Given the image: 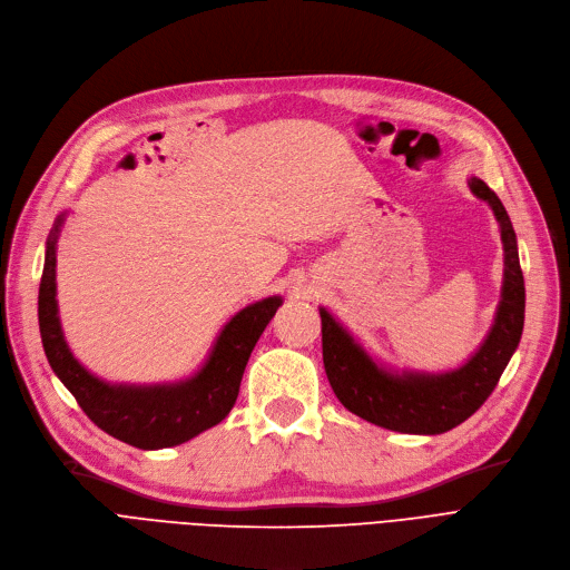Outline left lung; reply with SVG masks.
Masks as SVG:
<instances>
[{
	"instance_id": "8db88e82",
	"label": "left lung",
	"mask_w": 570,
	"mask_h": 570,
	"mask_svg": "<svg viewBox=\"0 0 570 570\" xmlns=\"http://www.w3.org/2000/svg\"><path fill=\"white\" fill-rule=\"evenodd\" d=\"M468 185L476 198L489 203L500 224L505 278L493 327L482 348L463 367L444 374H393L379 367L357 341L321 308L323 362L332 391L348 412L374 425L409 432V435H440L461 425L493 393L500 374L505 372L519 346L527 289H523L512 222L484 179L470 177Z\"/></svg>"
}]
</instances>
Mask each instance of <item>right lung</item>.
Listing matches in <instances>:
<instances>
[{
	"instance_id": "obj_1",
	"label": "right lung",
	"mask_w": 570,
	"mask_h": 570,
	"mask_svg": "<svg viewBox=\"0 0 570 570\" xmlns=\"http://www.w3.org/2000/svg\"><path fill=\"white\" fill-rule=\"evenodd\" d=\"M56 219L39 283V332L51 370L75 395L83 414L107 435L138 449H166L217 425L236 404L245 364L268 321L283 304L268 297L245 306L219 332L203 370L170 385H109L86 372L65 344L56 302Z\"/></svg>"
}]
</instances>
